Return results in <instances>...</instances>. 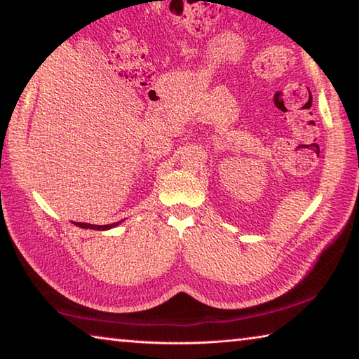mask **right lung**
Segmentation results:
<instances>
[{
	"label": "right lung",
	"instance_id": "add662e5",
	"mask_svg": "<svg viewBox=\"0 0 359 359\" xmlns=\"http://www.w3.org/2000/svg\"><path fill=\"white\" fill-rule=\"evenodd\" d=\"M74 224H77V226H81V228H85V229H98V231H104V229H111V228H114V226H117L118 224V222L117 223H112V224H90V223H74Z\"/></svg>",
	"mask_w": 359,
	"mask_h": 359
}]
</instances>
